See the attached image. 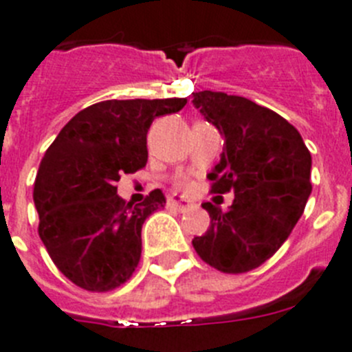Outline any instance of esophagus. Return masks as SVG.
I'll list each match as a JSON object with an SVG mask.
<instances>
[{"instance_id":"34e87169","label":"esophagus","mask_w":352,"mask_h":352,"mask_svg":"<svg viewBox=\"0 0 352 352\" xmlns=\"http://www.w3.org/2000/svg\"><path fill=\"white\" fill-rule=\"evenodd\" d=\"M168 207L175 208V210H179V212H186V210H189V207H191V205H189L188 201H184L180 196H172V198L168 199Z\"/></svg>"}]
</instances>
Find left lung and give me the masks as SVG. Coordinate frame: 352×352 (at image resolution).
<instances>
[{
    "label": "left lung",
    "instance_id": "8db88e82",
    "mask_svg": "<svg viewBox=\"0 0 352 352\" xmlns=\"http://www.w3.org/2000/svg\"><path fill=\"white\" fill-rule=\"evenodd\" d=\"M192 105L224 138L212 192L235 191L230 210L212 204L205 235L192 247L210 267L224 274L254 270L278 251L302 217L312 184V157L293 124L242 96L199 91Z\"/></svg>",
    "mask_w": 352,
    "mask_h": 352
}]
</instances>
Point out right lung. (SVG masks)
I'll list each match as a JSON object with an SVG mask.
<instances>
[{
  "mask_svg": "<svg viewBox=\"0 0 352 352\" xmlns=\"http://www.w3.org/2000/svg\"><path fill=\"white\" fill-rule=\"evenodd\" d=\"M186 98L107 100L80 110L47 148L36 180L38 235L63 275L87 291L121 286L138 267L142 224L166 199L154 189L138 205L116 182L147 163V131Z\"/></svg>",
  "mask_w": 352,
  "mask_h": 352,
  "instance_id": "obj_1",
  "label": "right lung"
}]
</instances>
